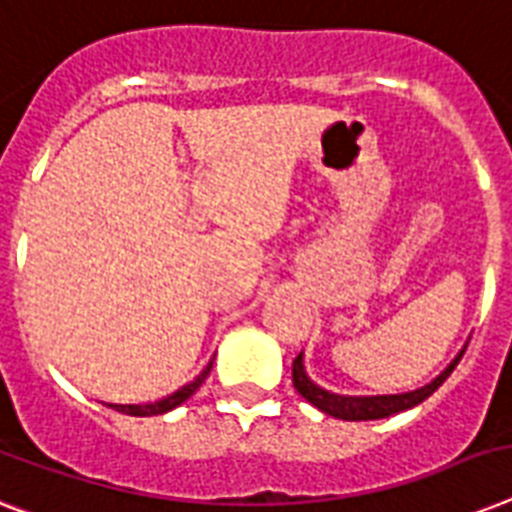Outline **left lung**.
I'll list each match as a JSON object with an SVG mask.
<instances>
[{"label": "left lung", "instance_id": "1", "mask_svg": "<svg viewBox=\"0 0 512 512\" xmlns=\"http://www.w3.org/2000/svg\"><path fill=\"white\" fill-rule=\"evenodd\" d=\"M465 350L458 352V357L452 360L447 368H444L439 376L431 381V384L421 386V389H415V392H405V394H376V397H347V394H334L321 389L318 384L310 381V376L305 373V363H302V355L294 357L292 363V381L294 389H297L302 397H305L310 405H315L321 413L334 415V418H342V421H378V418H389L394 413H402V410H410V407L421 405L426 397L439 389V386L447 381L452 371H455V365L460 363V357H463Z\"/></svg>", "mask_w": 512, "mask_h": 512}]
</instances>
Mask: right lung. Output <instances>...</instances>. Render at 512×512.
Segmentation results:
<instances>
[{"mask_svg": "<svg viewBox=\"0 0 512 512\" xmlns=\"http://www.w3.org/2000/svg\"><path fill=\"white\" fill-rule=\"evenodd\" d=\"M210 368H213V360L207 363V368L202 373H199L194 381H189V384H184L181 389H176L173 394H168V397H162V400L157 402H147V405H110L115 407L118 413H126V415H139V418H147V415H162L168 413V410H173V407H178L181 402H186L191 397V394L197 392L199 386H202V381L207 378V373H210Z\"/></svg>", "mask_w": 512, "mask_h": 512, "instance_id": "1", "label": "right lung"}]
</instances>
